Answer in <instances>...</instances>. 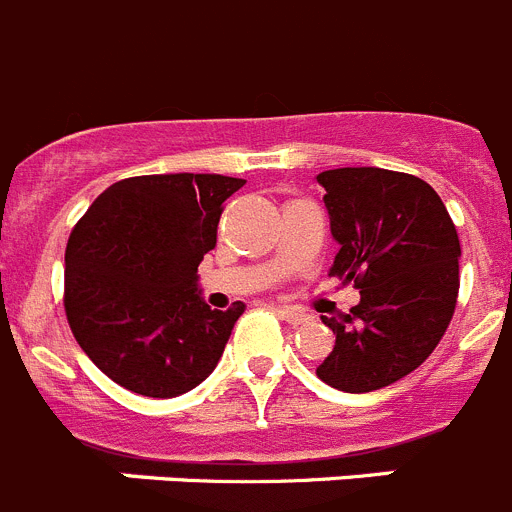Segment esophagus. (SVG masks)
Masks as SVG:
<instances>
[{"label":"esophagus","instance_id":"34e87169","mask_svg":"<svg viewBox=\"0 0 512 512\" xmlns=\"http://www.w3.org/2000/svg\"><path fill=\"white\" fill-rule=\"evenodd\" d=\"M276 312H279V317L284 322H289V325H304V322H309L312 320V317H309L307 312H302V309H294V307H279L276 309Z\"/></svg>","mask_w":512,"mask_h":512}]
</instances>
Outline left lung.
Instances as JSON below:
<instances>
[{
	"label": "left lung",
	"mask_w": 512,
	"mask_h": 512,
	"mask_svg": "<svg viewBox=\"0 0 512 512\" xmlns=\"http://www.w3.org/2000/svg\"><path fill=\"white\" fill-rule=\"evenodd\" d=\"M337 241L330 276L353 281L360 302L335 320V348L317 375L368 393L419 368L447 332L459 292L457 228L434 187L406 172L340 167L317 175Z\"/></svg>",
	"instance_id": "8db88e82"
}]
</instances>
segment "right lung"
Segmentation results:
<instances>
[{
    "instance_id": "right-lung-1",
    "label": "right lung",
    "mask_w": 512,
    "mask_h": 512,
    "mask_svg": "<svg viewBox=\"0 0 512 512\" xmlns=\"http://www.w3.org/2000/svg\"><path fill=\"white\" fill-rule=\"evenodd\" d=\"M246 180L144 175L114 182L65 248V314L83 353L139 396L175 398L218 365L246 304L210 309L198 266L223 203Z\"/></svg>"
}]
</instances>
